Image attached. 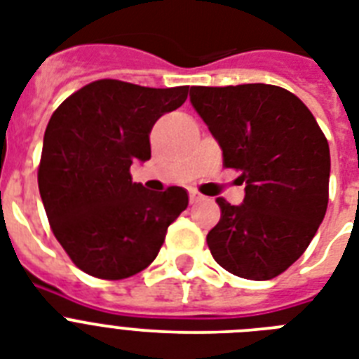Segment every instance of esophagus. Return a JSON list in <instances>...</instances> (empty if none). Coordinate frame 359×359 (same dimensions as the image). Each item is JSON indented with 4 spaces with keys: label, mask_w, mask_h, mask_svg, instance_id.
I'll return each instance as SVG.
<instances>
[{
    "label": "esophagus",
    "mask_w": 359,
    "mask_h": 359,
    "mask_svg": "<svg viewBox=\"0 0 359 359\" xmlns=\"http://www.w3.org/2000/svg\"><path fill=\"white\" fill-rule=\"evenodd\" d=\"M203 199H205V197H203L199 191H196V190L190 191V203H199V201H203Z\"/></svg>",
    "instance_id": "esophagus-1"
}]
</instances>
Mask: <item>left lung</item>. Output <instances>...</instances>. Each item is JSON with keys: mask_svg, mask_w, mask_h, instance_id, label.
<instances>
[{"mask_svg": "<svg viewBox=\"0 0 359 359\" xmlns=\"http://www.w3.org/2000/svg\"><path fill=\"white\" fill-rule=\"evenodd\" d=\"M191 106L240 171L242 205L218 197L207 235L214 261L238 278L266 281L307 250L328 208L330 147L300 98L278 86L191 87Z\"/></svg>", "mask_w": 359, "mask_h": 359, "instance_id": "1", "label": "left lung"}]
</instances>
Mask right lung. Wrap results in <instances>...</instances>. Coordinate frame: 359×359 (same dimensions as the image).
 Returning <instances> with one entry per match:
<instances>
[{"mask_svg": "<svg viewBox=\"0 0 359 359\" xmlns=\"http://www.w3.org/2000/svg\"><path fill=\"white\" fill-rule=\"evenodd\" d=\"M186 98L188 86L152 89L98 80L53 111L39 191L53 235L89 276L124 279L145 270L188 207L184 188L151 191L130 175L135 160L151 158L154 123Z\"/></svg>", "mask_w": 359, "mask_h": 359, "instance_id": "right-lung-1", "label": "right lung"}]
</instances>
